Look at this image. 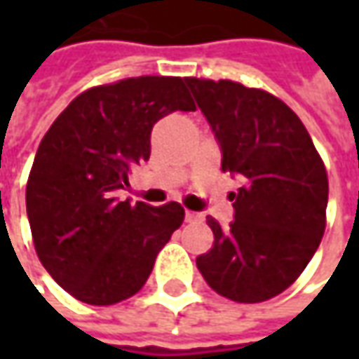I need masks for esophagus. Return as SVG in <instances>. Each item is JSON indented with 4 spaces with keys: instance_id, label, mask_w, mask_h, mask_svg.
I'll list each match as a JSON object with an SVG mask.
<instances>
[{
    "instance_id": "34e87169",
    "label": "esophagus",
    "mask_w": 359,
    "mask_h": 359,
    "mask_svg": "<svg viewBox=\"0 0 359 359\" xmlns=\"http://www.w3.org/2000/svg\"><path fill=\"white\" fill-rule=\"evenodd\" d=\"M201 219V214H198V212H186V222H200Z\"/></svg>"
}]
</instances>
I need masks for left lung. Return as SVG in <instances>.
I'll use <instances>...</instances> for the list:
<instances>
[{
	"label": "left lung",
	"instance_id": "obj_1",
	"mask_svg": "<svg viewBox=\"0 0 359 359\" xmlns=\"http://www.w3.org/2000/svg\"><path fill=\"white\" fill-rule=\"evenodd\" d=\"M208 119L222 172L240 180L233 222L208 215L214 245L196 259L219 296L255 304L282 294L306 269L325 229L327 173L310 133L282 100L228 79L186 77Z\"/></svg>",
	"mask_w": 359,
	"mask_h": 359
}]
</instances>
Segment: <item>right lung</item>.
<instances>
[{
    "label": "right lung",
    "instance_id": "obj_1",
    "mask_svg": "<svg viewBox=\"0 0 359 359\" xmlns=\"http://www.w3.org/2000/svg\"><path fill=\"white\" fill-rule=\"evenodd\" d=\"M196 105L182 77L145 76L83 91L37 147L25 189L35 252L65 292L111 306L144 287L184 222L175 201H121L131 168L149 159L151 130Z\"/></svg>",
    "mask_w": 359,
    "mask_h": 359
}]
</instances>
